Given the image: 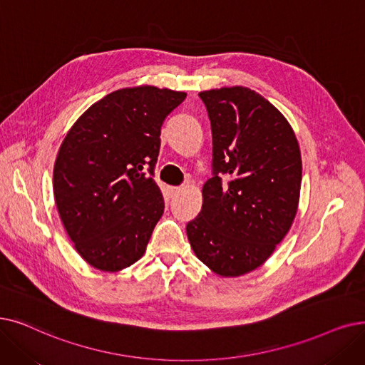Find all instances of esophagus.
Here are the masks:
<instances>
[{"label": "esophagus", "mask_w": 365, "mask_h": 365, "mask_svg": "<svg viewBox=\"0 0 365 365\" xmlns=\"http://www.w3.org/2000/svg\"><path fill=\"white\" fill-rule=\"evenodd\" d=\"M180 191H182V187H179V186H176V187H170V194H171V197L180 194Z\"/></svg>", "instance_id": "34e87169"}]
</instances>
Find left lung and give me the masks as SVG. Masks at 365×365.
Wrapping results in <instances>:
<instances>
[{
	"label": "left lung",
	"mask_w": 365,
	"mask_h": 365,
	"mask_svg": "<svg viewBox=\"0 0 365 365\" xmlns=\"http://www.w3.org/2000/svg\"><path fill=\"white\" fill-rule=\"evenodd\" d=\"M212 126V178L186 234L216 274L255 270L289 231L301 187V155L288 120L255 91L200 92Z\"/></svg>",
	"instance_id": "obj_1"
}]
</instances>
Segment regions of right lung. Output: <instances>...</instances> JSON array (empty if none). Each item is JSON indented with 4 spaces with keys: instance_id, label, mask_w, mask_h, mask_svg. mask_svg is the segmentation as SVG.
Masks as SVG:
<instances>
[{
    "instance_id": "1",
    "label": "right lung",
    "mask_w": 365,
    "mask_h": 365,
    "mask_svg": "<svg viewBox=\"0 0 365 365\" xmlns=\"http://www.w3.org/2000/svg\"><path fill=\"white\" fill-rule=\"evenodd\" d=\"M185 92L155 86L108 93L78 118L53 168L55 202L86 262L118 272L138 261L164 198L153 176L165 118Z\"/></svg>"
}]
</instances>
